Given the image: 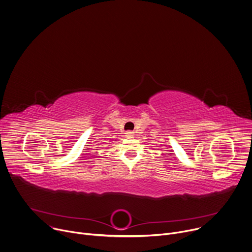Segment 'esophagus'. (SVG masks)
<instances>
[{"label": "esophagus", "instance_id": "34e87169", "mask_svg": "<svg viewBox=\"0 0 252 252\" xmlns=\"http://www.w3.org/2000/svg\"><path fill=\"white\" fill-rule=\"evenodd\" d=\"M126 137H132V136H133V132L130 131V130H128V131L126 132Z\"/></svg>", "mask_w": 252, "mask_h": 252}]
</instances>
